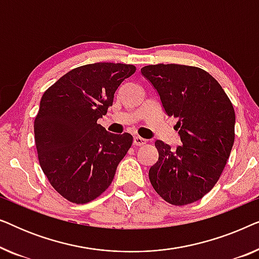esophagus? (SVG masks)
Instances as JSON below:
<instances>
[{
    "label": "esophagus",
    "instance_id": "esophagus-1",
    "mask_svg": "<svg viewBox=\"0 0 259 259\" xmlns=\"http://www.w3.org/2000/svg\"><path fill=\"white\" fill-rule=\"evenodd\" d=\"M146 143H147V140L139 136H136L133 138V144L136 145V146H143V145H145Z\"/></svg>",
    "mask_w": 259,
    "mask_h": 259
}]
</instances>
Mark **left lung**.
<instances>
[{
    "instance_id": "8db88e82",
    "label": "left lung",
    "mask_w": 259,
    "mask_h": 259,
    "mask_svg": "<svg viewBox=\"0 0 259 259\" xmlns=\"http://www.w3.org/2000/svg\"><path fill=\"white\" fill-rule=\"evenodd\" d=\"M141 74L157 92L164 112L178 119L182 145L155 141L159 158L148 171L153 189L173 205L199 200L218 182L235 143L233 106L218 81L204 69L151 65Z\"/></svg>"
}]
</instances>
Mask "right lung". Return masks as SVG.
Masks as SVG:
<instances>
[{
    "label": "right lung",
    "instance_id": "1",
    "mask_svg": "<svg viewBox=\"0 0 259 259\" xmlns=\"http://www.w3.org/2000/svg\"><path fill=\"white\" fill-rule=\"evenodd\" d=\"M136 67L98 62L65 74L42 95L34 121L42 171L67 200L84 204L108 189L132 145L130 133L113 134L97 122Z\"/></svg>",
    "mask_w": 259,
    "mask_h": 259
}]
</instances>
